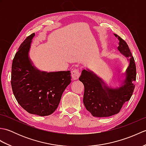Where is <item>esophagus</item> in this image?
Listing matches in <instances>:
<instances>
[{
	"mask_svg": "<svg viewBox=\"0 0 146 146\" xmlns=\"http://www.w3.org/2000/svg\"><path fill=\"white\" fill-rule=\"evenodd\" d=\"M71 76H72V78H73V80L78 79V78L80 76V70L78 69L73 70L72 71H71Z\"/></svg>",
	"mask_w": 146,
	"mask_h": 146,
	"instance_id": "1",
	"label": "esophagus"
}]
</instances>
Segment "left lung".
<instances>
[{
    "label": "left lung",
    "instance_id": "8db88e82",
    "mask_svg": "<svg viewBox=\"0 0 146 146\" xmlns=\"http://www.w3.org/2000/svg\"><path fill=\"white\" fill-rule=\"evenodd\" d=\"M114 35L119 40L118 49L130 61L123 85L118 88L108 87L103 80L89 70H83L79 78L85 87L83 104L94 117H110L119 113L123 105L130 100L135 88L132 83L136 80L134 58L127 42L115 34Z\"/></svg>",
    "mask_w": 146,
    "mask_h": 146
}]
</instances>
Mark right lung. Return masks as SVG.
<instances>
[{"instance_id": "obj_1", "label": "right lung", "mask_w": 146, "mask_h": 146, "mask_svg": "<svg viewBox=\"0 0 146 146\" xmlns=\"http://www.w3.org/2000/svg\"><path fill=\"white\" fill-rule=\"evenodd\" d=\"M27 36L12 61L11 86L14 97L24 110L31 114L47 116L58 108L62 94L71 83L70 71L46 72L34 66L29 58L33 37Z\"/></svg>"}]
</instances>
